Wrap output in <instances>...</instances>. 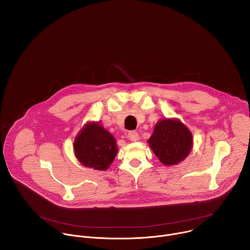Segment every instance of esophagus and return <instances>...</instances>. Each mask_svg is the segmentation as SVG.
<instances>
[{
    "label": "esophagus",
    "instance_id": "obj_1",
    "mask_svg": "<svg viewBox=\"0 0 250 250\" xmlns=\"http://www.w3.org/2000/svg\"><path fill=\"white\" fill-rule=\"evenodd\" d=\"M127 137H128V139L130 140V141H137L138 139H139V135H138V133L136 132V131H129L128 132V134H127Z\"/></svg>",
    "mask_w": 250,
    "mask_h": 250
}]
</instances>
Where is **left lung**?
Listing matches in <instances>:
<instances>
[{
  "label": "left lung",
  "instance_id": "1",
  "mask_svg": "<svg viewBox=\"0 0 250 250\" xmlns=\"http://www.w3.org/2000/svg\"><path fill=\"white\" fill-rule=\"evenodd\" d=\"M148 146L165 166L183 161L193 147L190 129L178 119H163L157 122Z\"/></svg>",
  "mask_w": 250,
  "mask_h": 250
}]
</instances>
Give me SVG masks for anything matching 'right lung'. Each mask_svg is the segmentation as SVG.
I'll use <instances>...</instances> for the list:
<instances>
[{"mask_svg": "<svg viewBox=\"0 0 250 250\" xmlns=\"http://www.w3.org/2000/svg\"><path fill=\"white\" fill-rule=\"evenodd\" d=\"M74 154L85 167L106 170L118 153L117 141L98 122H89L78 132L73 145Z\"/></svg>", "mask_w": 250, "mask_h": 250, "instance_id": "right-lung-1", "label": "right lung"}]
</instances>
